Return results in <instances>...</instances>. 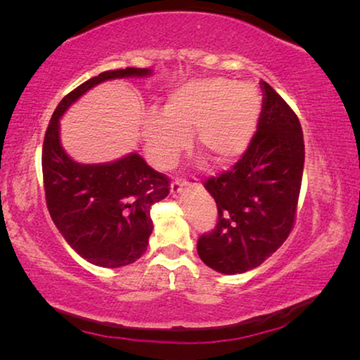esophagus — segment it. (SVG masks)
<instances>
[{
    "label": "esophagus",
    "instance_id": "esophagus-1",
    "mask_svg": "<svg viewBox=\"0 0 360 360\" xmlns=\"http://www.w3.org/2000/svg\"><path fill=\"white\" fill-rule=\"evenodd\" d=\"M198 185L196 184V179L195 176H191L190 180H181V179H175L174 181H172L170 185V190L174 191V193H179V191H181L184 188H186V186H195Z\"/></svg>",
    "mask_w": 360,
    "mask_h": 360
}]
</instances>
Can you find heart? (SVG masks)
I'll list each match as a JSON object with an SVG mask.
<instances>
[{
	"label": "heart",
	"mask_w": 360,
	"mask_h": 360,
	"mask_svg": "<svg viewBox=\"0 0 360 360\" xmlns=\"http://www.w3.org/2000/svg\"><path fill=\"white\" fill-rule=\"evenodd\" d=\"M259 115L260 98L252 86L226 78L191 82L170 93L164 116L147 117L146 149L159 169H172L195 132L196 147L213 164L231 165L248 150Z\"/></svg>",
	"instance_id": "b5f03b06"
}]
</instances>
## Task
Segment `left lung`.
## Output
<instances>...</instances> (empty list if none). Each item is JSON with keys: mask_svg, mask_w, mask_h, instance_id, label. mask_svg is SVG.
Listing matches in <instances>:
<instances>
[{"mask_svg": "<svg viewBox=\"0 0 360 360\" xmlns=\"http://www.w3.org/2000/svg\"><path fill=\"white\" fill-rule=\"evenodd\" d=\"M257 131L236 165L210 176L205 188L218 206V221L196 244L216 272L234 275L259 267L288 238L302 188L304 142L297 115L269 83Z\"/></svg>", "mask_w": 360, "mask_h": 360, "instance_id": "1", "label": "left lung"}]
</instances>
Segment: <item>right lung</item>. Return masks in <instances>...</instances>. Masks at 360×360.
I'll return each mask as SVG.
<instances>
[{
  "mask_svg": "<svg viewBox=\"0 0 360 360\" xmlns=\"http://www.w3.org/2000/svg\"><path fill=\"white\" fill-rule=\"evenodd\" d=\"M150 73V68L126 67L82 83L58 103L44 137L42 175L49 213L70 248L98 267H122L146 252L154 228L150 208L169 195L170 180L136 152L106 164L75 162L62 147L60 117L103 82Z\"/></svg>",
  "mask_w": 360,
  "mask_h": 360,
  "instance_id": "add662e5",
  "label": "right lung"
}]
</instances>
